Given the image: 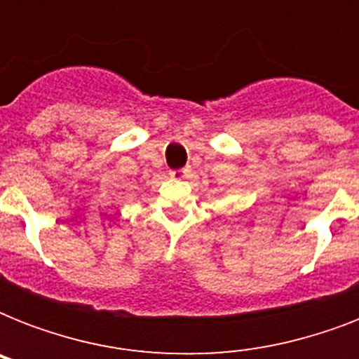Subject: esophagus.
<instances>
[{"label":"esophagus","mask_w":359,"mask_h":359,"mask_svg":"<svg viewBox=\"0 0 359 359\" xmlns=\"http://www.w3.org/2000/svg\"><path fill=\"white\" fill-rule=\"evenodd\" d=\"M190 171H191L190 168L173 169V171H169V177H171V179H186V177L190 175Z\"/></svg>","instance_id":"esophagus-1"}]
</instances>
